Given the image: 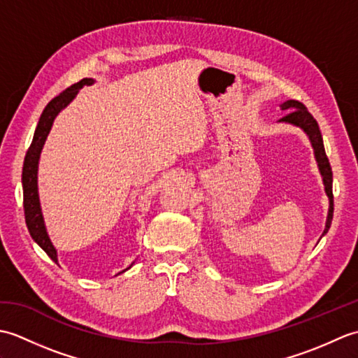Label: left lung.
Segmentation results:
<instances>
[{
    "label": "left lung",
    "instance_id": "obj_1",
    "mask_svg": "<svg viewBox=\"0 0 358 358\" xmlns=\"http://www.w3.org/2000/svg\"><path fill=\"white\" fill-rule=\"evenodd\" d=\"M280 109L285 110L286 115L283 118H280L278 123H286V124H291V126L301 129V131L306 134V136L310 141V146H313V149H314V157H315V162L318 166V171H320V175H322L324 192L329 199L328 217H326L324 231L322 234V237H324L326 232L329 231L331 222H332V214H334V200L332 199L334 196H332V169H331L329 159H328V157H326V152H324V144H323L320 127H318L317 121L308 112L305 106L299 101L287 100V101L280 104Z\"/></svg>",
    "mask_w": 358,
    "mask_h": 358
}]
</instances>
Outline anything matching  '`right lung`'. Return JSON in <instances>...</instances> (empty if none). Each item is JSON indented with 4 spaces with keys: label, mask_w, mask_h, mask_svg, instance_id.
Masks as SVG:
<instances>
[{
    "label": "right lung",
    "mask_w": 358,
    "mask_h": 358,
    "mask_svg": "<svg viewBox=\"0 0 358 358\" xmlns=\"http://www.w3.org/2000/svg\"><path fill=\"white\" fill-rule=\"evenodd\" d=\"M90 85H94L92 78L81 80L80 83H77V85L71 86L69 89H66L64 92L53 98V100L45 106L40 117V121H38V126L35 129L32 144H30V148L26 154L24 166H22L21 181H22V195H24V215H26L27 229L30 232V237L34 238L36 245L40 246L55 263H58V254H57L55 246H53V243L50 241L48 229H45L41 203H40V194H38V166H40V157H41V150L44 148V143L48 140V135L50 132L57 115L64 108H67V106L71 104V101H73V98L78 95L80 89H83V86H90ZM132 264L129 266L127 269H131Z\"/></svg>",
    "instance_id": "add662e5"
}]
</instances>
